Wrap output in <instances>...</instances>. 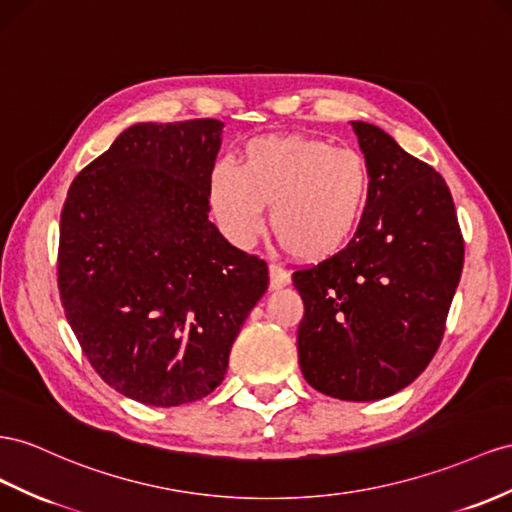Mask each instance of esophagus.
<instances>
[{
	"label": "esophagus",
	"instance_id": "obj_1",
	"mask_svg": "<svg viewBox=\"0 0 512 512\" xmlns=\"http://www.w3.org/2000/svg\"><path fill=\"white\" fill-rule=\"evenodd\" d=\"M269 278H271V288L278 290L290 284V273L280 267V265H269Z\"/></svg>",
	"mask_w": 512,
	"mask_h": 512
}]
</instances>
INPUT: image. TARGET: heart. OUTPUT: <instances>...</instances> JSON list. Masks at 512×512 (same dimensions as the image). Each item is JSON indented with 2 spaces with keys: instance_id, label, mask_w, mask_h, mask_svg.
I'll return each instance as SVG.
<instances>
[{
  "instance_id": "heart-1",
  "label": "heart",
  "mask_w": 512,
  "mask_h": 512,
  "mask_svg": "<svg viewBox=\"0 0 512 512\" xmlns=\"http://www.w3.org/2000/svg\"><path fill=\"white\" fill-rule=\"evenodd\" d=\"M368 191L362 155L310 135L254 137L237 168L217 163L209 176L211 209L232 243L252 245L271 206L275 237L303 260L329 258L349 243Z\"/></svg>"
}]
</instances>
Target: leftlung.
I'll return each mask as SVG.
<instances>
[{"label": "left lung", "mask_w": 512, "mask_h": 512, "mask_svg": "<svg viewBox=\"0 0 512 512\" xmlns=\"http://www.w3.org/2000/svg\"><path fill=\"white\" fill-rule=\"evenodd\" d=\"M351 127L370 191L349 245L293 273L303 299V377L331 398L379 400L416 381L444 338L461 280L463 237L450 189L431 165L362 120Z\"/></svg>", "instance_id": "1"}]
</instances>
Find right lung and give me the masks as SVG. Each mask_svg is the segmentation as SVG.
Listing matches in <instances>:
<instances>
[{"mask_svg": "<svg viewBox=\"0 0 512 512\" xmlns=\"http://www.w3.org/2000/svg\"><path fill=\"white\" fill-rule=\"evenodd\" d=\"M224 122H137L68 189L58 286L101 379L153 407L200 400L224 381L267 262L209 219Z\"/></svg>", "mask_w": 512, "mask_h": 512, "instance_id": "obj_1", "label": "right lung"}]
</instances>
